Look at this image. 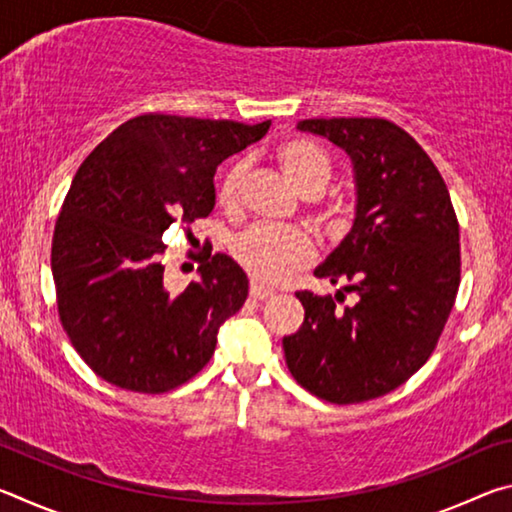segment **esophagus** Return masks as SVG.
Instances as JSON below:
<instances>
[{
    "label": "esophagus",
    "mask_w": 512,
    "mask_h": 512,
    "mask_svg": "<svg viewBox=\"0 0 512 512\" xmlns=\"http://www.w3.org/2000/svg\"><path fill=\"white\" fill-rule=\"evenodd\" d=\"M271 296H273V289L262 287V284H257V282H250V298L266 300V298H271Z\"/></svg>",
    "instance_id": "esophagus-1"
}]
</instances>
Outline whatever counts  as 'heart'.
<instances>
[{"label":"heart","instance_id":"heart-1","mask_svg":"<svg viewBox=\"0 0 512 512\" xmlns=\"http://www.w3.org/2000/svg\"><path fill=\"white\" fill-rule=\"evenodd\" d=\"M277 158L287 178L302 194L316 196L325 189L334 173L332 158L320 146L305 140H289L280 146ZM246 176V162L239 160L223 171L216 187L221 205H235ZM329 225L339 230L345 225L339 216H329ZM232 255L246 271L262 282H280L314 259V241L300 228L277 225H250L232 239Z\"/></svg>","mask_w":512,"mask_h":512}]
</instances>
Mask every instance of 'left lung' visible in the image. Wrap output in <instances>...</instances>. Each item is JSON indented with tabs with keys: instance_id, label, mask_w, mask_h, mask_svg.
I'll use <instances>...</instances> for the list:
<instances>
[{
	"instance_id": "left-lung-1",
	"label": "left lung",
	"mask_w": 512,
	"mask_h": 512,
	"mask_svg": "<svg viewBox=\"0 0 512 512\" xmlns=\"http://www.w3.org/2000/svg\"><path fill=\"white\" fill-rule=\"evenodd\" d=\"M298 131L327 137L357 173V219L316 277L354 293L296 291L305 323L284 336L291 375L332 404H361L418 372L456 302L461 232L447 185L422 146L379 117L305 119Z\"/></svg>"
}]
</instances>
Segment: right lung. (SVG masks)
<instances>
[{
  "label": "right lung",
  "instance_id": "right-lung-1",
  "mask_svg": "<svg viewBox=\"0 0 512 512\" xmlns=\"http://www.w3.org/2000/svg\"><path fill=\"white\" fill-rule=\"evenodd\" d=\"M268 126L149 112L83 160L56 219L51 273L60 325L94 375L160 395L212 359L219 325L246 302V273L210 248L201 280L171 293L162 235L176 223L189 235L212 212L216 167Z\"/></svg>",
  "mask_w": 512,
  "mask_h": 512
}]
</instances>
